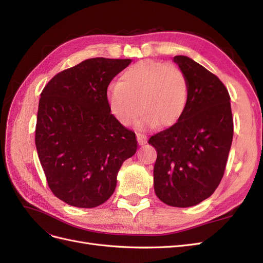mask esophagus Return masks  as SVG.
<instances>
[{
  "mask_svg": "<svg viewBox=\"0 0 263 263\" xmlns=\"http://www.w3.org/2000/svg\"><path fill=\"white\" fill-rule=\"evenodd\" d=\"M137 140H138V144L139 145H145L147 142V136L144 134H140L137 133Z\"/></svg>",
  "mask_w": 263,
  "mask_h": 263,
  "instance_id": "1",
  "label": "esophagus"
}]
</instances>
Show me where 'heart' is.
Instances as JSON below:
<instances>
[{
    "label": "heart",
    "instance_id": "b5f03b06",
    "mask_svg": "<svg viewBox=\"0 0 263 263\" xmlns=\"http://www.w3.org/2000/svg\"><path fill=\"white\" fill-rule=\"evenodd\" d=\"M187 95L186 78L178 67L145 59L127 68L119 82L110 83L105 99L109 113L125 126L134 122L141 108L145 114L137 127L149 129L158 124H177L185 110Z\"/></svg>",
    "mask_w": 263,
    "mask_h": 263
}]
</instances>
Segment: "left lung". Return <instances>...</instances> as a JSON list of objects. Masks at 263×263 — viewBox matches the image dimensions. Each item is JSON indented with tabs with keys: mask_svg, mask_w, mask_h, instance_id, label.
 I'll return each mask as SVG.
<instances>
[{
	"mask_svg": "<svg viewBox=\"0 0 263 263\" xmlns=\"http://www.w3.org/2000/svg\"><path fill=\"white\" fill-rule=\"evenodd\" d=\"M184 73L187 103L180 121L149 138L157 150L155 192L174 208L203 202L224 176L234 136L229 93L219 79L185 55H176Z\"/></svg>",
	"mask_w": 263,
	"mask_h": 263,
	"instance_id": "obj_1",
	"label": "left lung"
}]
</instances>
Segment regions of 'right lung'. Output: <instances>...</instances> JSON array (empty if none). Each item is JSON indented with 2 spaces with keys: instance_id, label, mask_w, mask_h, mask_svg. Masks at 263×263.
Instances as JSON below:
<instances>
[{
  "instance_id": "right-lung-1",
  "label": "right lung",
  "mask_w": 263,
  "mask_h": 263,
  "mask_svg": "<svg viewBox=\"0 0 263 263\" xmlns=\"http://www.w3.org/2000/svg\"><path fill=\"white\" fill-rule=\"evenodd\" d=\"M130 59H86L47 83L39 100L35 144L51 192L65 203L93 209L116 187L123 162L137 150L135 133L109 113V82Z\"/></svg>"
}]
</instances>
